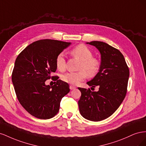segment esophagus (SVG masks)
<instances>
[{"label":"esophagus","instance_id":"1","mask_svg":"<svg viewBox=\"0 0 146 146\" xmlns=\"http://www.w3.org/2000/svg\"><path fill=\"white\" fill-rule=\"evenodd\" d=\"M69 88H70V89L71 90H72L76 89V86H73V85H70Z\"/></svg>","mask_w":146,"mask_h":146}]
</instances>
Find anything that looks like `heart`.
I'll list each match as a JSON object with an SVG mask.
<instances>
[{
    "mask_svg": "<svg viewBox=\"0 0 146 146\" xmlns=\"http://www.w3.org/2000/svg\"><path fill=\"white\" fill-rule=\"evenodd\" d=\"M70 53L74 58L80 60L77 67L78 71L63 74L61 77L63 81L71 85H78L85 80L87 76L92 77L98 73L100 66V61L98 59L92 57L93 54L92 52L86 46L79 44L73 48ZM55 64L57 69L60 71L65 70L66 59L63 53L57 55Z\"/></svg>",
    "mask_w": 146,
    "mask_h": 146,
    "instance_id": "obj_1",
    "label": "heart"
}]
</instances>
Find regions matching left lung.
Returning a JSON list of instances; mask_svg holds the SVG:
<instances>
[{
    "label": "left lung",
    "instance_id": "left-lung-1",
    "mask_svg": "<svg viewBox=\"0 0 146 146\" xmlns=\"http://www.w3.org/2000/svg\"><path fill=\"white\" fill-rule=\"evenodd\" d=\"M87 44L95 46L101 54L99 72L87 84L99 88L98 91H91L90 88H78L82 93L78 102L79 111L88 120L100 121L111 116L124 99L129 69L123 55L117 48L102 41Z\"/></svg>",
    "mask_w": 146,
    "mask_h": 146
}]
</instances>
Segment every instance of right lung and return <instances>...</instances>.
<instances>
[{
    "label": "right lung",
    "mask_w": 146,
    "mask_h": 146,
    "mask_svg": "<svg viewBox=\"0 0 146 146\" xmlns=\"http://www.w3.org/2000/svg\"><path fill=\"white\" fill-rule=\"evenodd\" d=\"M70 42L42 39L30 44L16 59L12 82L19 103L31 115L48 119L58 113L60 102L69 92L68 83L51 77L56 70V57ZM56 81L54 86H46L48 79Z\"/></svg>",
    "instance_id": "add662e5"
}]
</instances>
